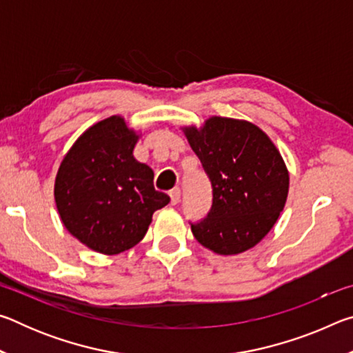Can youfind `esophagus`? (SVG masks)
Listing matches in <instances>:
<instances>
[{"label": "esophagus", "instance_id": "1", "mask_svg": "<svg viewBox=\"0 0 353 353\" xmlns=\"http://www.w3.org/2000/svg\"><path fill=\"white\" fill-rule=\"evenodd\" d=\"M170 198H171V204L176 205L179 204V201H181V190L179 188H174L170 191Z\"/></svg>", "mask_w": 353, "mask_h": 353}]
</instances>
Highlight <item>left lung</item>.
Wrapping results in <instances>:
<instances>
[{
  "instance_id": "8db88e82",
  "label": "left lung",
  "mask_w": 353,
  "mask_h": 353,
  "mask_svg": "<svg viewBox=\"0 0 353 353\" xmlns=\"http://www.w3.org/2000/svg\"><path fill=\"white\" fill-rule=\"evenodd\" d=\"M212 182L208 216L191 224L202 246L238 255L256 246L277 223L290 190V172L274 141L246 119L210 117L182 126Z\"/></svg>"
}]
</instances>
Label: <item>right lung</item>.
<instances>
[{"label":"right lung","instance_id":"add662e5","mask_svg":"<svg viewBox=\"0 0 353 353\" xmlns=\"http://www.w3.org/2000/svg\"><path fill=\"white\" fill-rule=\"evenodd\" d=\"M140 130L121 115L88 128L59 165L54 201L65 225L83 246L117 255L139 244L155 210L170 196L154 188V171L134 157Z\"/></svg>","mask_w":353,"mask_h":353}]
</instances>
